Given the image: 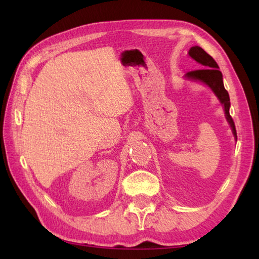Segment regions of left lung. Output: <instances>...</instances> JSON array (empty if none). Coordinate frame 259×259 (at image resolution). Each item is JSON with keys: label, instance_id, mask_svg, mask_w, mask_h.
<instances>
[{"label": "left lung", "instance_id": "1", "mask_svg": "<svg viewBox=\"0 0 259 259\" xmlns=\"http://www.w3.org/2000/svg\"><path fill=\"white\" fill-rule=\"evenodd\" d=\"M188 54L191 59H194L196 62L199 63L201 65V68L203 69L190 71V72L186 73L184 75V78L186 80L199 82V83L205 84L214 93V96L217 97L219 102L222 103L225 111V117H226L227 122L230 125V129L233 131L235 140L237 141V134H236L235 123L233 121V118L230 117L229 114V108H230L229 95L224 87L223 74L221 71H219L218 64L205 50H203V49H201L198 46L190 48Z\"/></svg>", "mask_w": 259, "mask_h": 259}]
</instances>
